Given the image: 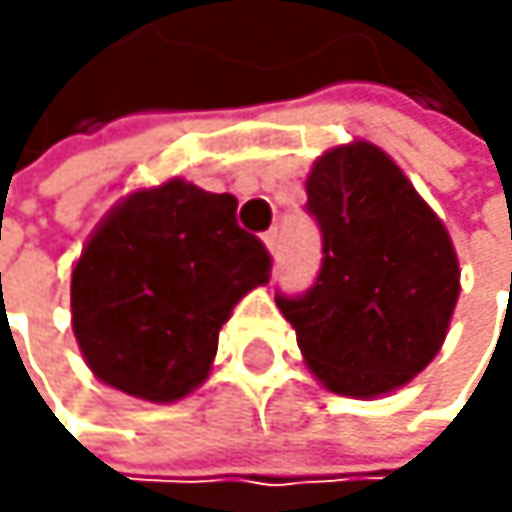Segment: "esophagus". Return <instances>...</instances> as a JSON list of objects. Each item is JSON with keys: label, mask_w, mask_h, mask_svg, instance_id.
Returning <instances> with one entry per match:
<instances>
[{"label": "esophagus", "mask_w": 512, "mask_h": 512, "mask_svg": "<svg viewBox=\"0 0 512 512\" xmlns=\"http://www.w3.org/2000/svg\"><path fill=\"white\" fill-rule=\"evenodd\" d=\"M264 245H267L270 254H276V248H279V230H276V227L264 233Z\"/></svg>", "instance_id": "1"}]
</instances>
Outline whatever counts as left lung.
<instances>
[{"label": "left lung", "instance_id": "obj_1", "mask_svg": "<svg viewBox=\"0 0 512 512\" xmlns=\"http://www.w3.org/2000/svg\"><path fill=\"white\" fill-rule=\"evenodd\" d=\"M322 267L276 294L313 375L341 396L390 393L439 353L461 294L458 254L433 208L375 144L334 147L307 178Z\"/></svg>", "mask_w": 512, "mask_h": 512}]
</instances>
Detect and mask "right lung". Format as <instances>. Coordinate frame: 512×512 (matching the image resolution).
Returning <instances> with one entry per match:
<instances>
[{"instance_id":"add662e5","label":"right lung","mask_w":512,"mask_h":512,"mask_svg":"<svg viewBox=\"0 0 512 512\" xmlns=\"http://www.w3.org/2000/svg\"><path fill=\"white\" fill-rule=\"evenodd\" d=\"M264 282L270 254L236 224V199L174 178L91 233L73 267V334L104 384L174 402L205 381L221 325Z\"/></svg>"}]
</instances>
